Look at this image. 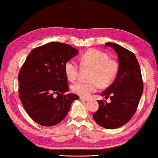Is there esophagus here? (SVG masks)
<instances>
[{
  "instance_id": "obj_1",
  "label": "esophagus",
  "mask_w": 158,
  "mask_h": 158,
  "mask_svg": "<svg viewBox=\"0 0 158 158\" xmlns=\"http://www.w3.org/2000/svg\"><path fill=\"white\" fill-rule=\"evenodd\" d=\"M80 100H83V101H89V98H84V97L81 96V97H80Z\"/></svg>"
}]
</instances>
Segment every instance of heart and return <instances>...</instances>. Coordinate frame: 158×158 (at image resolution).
I'll return each mask as SVG.
<instances>
[{"instance_id":"1","label":"heart","mask_w":158,"mask_h":158,"mask_svg":"<svg viewBox=\"0 0 158 158\" xmlns=\"http://www.w3.org/2000/svg\"><path fill=\"white\" fill-rule=\"evenodd\" d=\"M83 67L93 69L90 77L91 82L79 81L72 85V91L82 97H89L96 92L99 86L106 87L114 79L118 71V63L116 60L110 58L108 54L96 49H90L81 58ZM64 73L69 80L73 81L77 77L79 67L73 60H68L64 64Z\"/></svg>"}]
</instances>
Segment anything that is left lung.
I'll list each match as a JSON object with an SVG mask.
<instances>
[{"label": "left lung", "mask_w": 158, "mask_h": 158, "mask_svg": "<svg viewBox=\"0 0 158 158\" xmlns=\"http://www.w3.org/2000/svg\"><path fill=\"white\" fill-rule=\"evenodd\" d=\"M105 46L112 47L118 54V71L114 81L101 94L110 97L111 102L98 100L99 108L93 118L105 129H115L127 123L135 114L143 84L139 64L133 52L116 43L107 42Z\"/></svg>", "instance_id": "obj_1"}]
</instances>
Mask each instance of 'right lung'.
<instances>
[{"label": "right lung", "instance_id": "right-lung-1", "mask_svg": "<svg viewBox=\"0 0 158 158\" xmlns=\"http://www.w3.org/2000/svg\"><path fill=\"white\" fill-rule=\"evenodd\" d=\"M78 53L67 44L50 42L33 49L21 68V101L28 115L40 125L52 127L60 123L73 102L79 98L74 94H64L69 90L64 64Z\"/></svg>", "mask_w": 158, "mask_h": 158}]
</instances>
